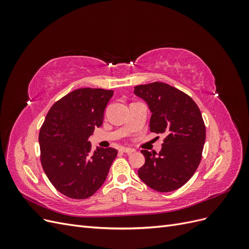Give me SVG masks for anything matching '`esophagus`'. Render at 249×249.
Returning a JSON list of instances; mask_svg holds the SVG:
<instances>
[{
    "mask_svg": "<svg viewBox=\"0 0 249 249\" xmlns=\"http://www.w3.org/2000/svg\"><path fill=\"white\" fill-rule=\"evenodd\" d=\"M119 152L120 153H123V154H126V155H131V154H133L135 150L134 149H132V148H122V149H119Z\"/></svg>",
    "mask_w": 249,
    "mask_h": 249,
    "instance_id": "obj_1",
    "label": "esophagus"
}]
</instances>
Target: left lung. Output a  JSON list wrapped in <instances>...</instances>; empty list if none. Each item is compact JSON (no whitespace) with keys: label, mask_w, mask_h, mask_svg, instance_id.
Wrapping results in <instances>:
<instances>
[{"label":"left lung","mask_w":249,"mask_h":249,"mask_svg":"<svg viewBox=\"0 0 249 249\" xmlns=\"http://www.w3.org/2000/svg\"><path fill=\"white\" fill-rule=\"evenodd\" d=\"M134 92L152 111L150 132L165 134L159 154L141 150L145 163L138 176L158 192L175 191L192 178L200 163L206 140L201 112L189 95L166 83L135 86Z\"/></svg>","instance_id":"1"}]
</instances>
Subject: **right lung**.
Segmentation results:
<instances>
[{"mask_svg":"<svg viewBox=\"0 0 249 249\" xmlns=\"http://www.w3.org/2000/svg\"><path fill=\"white\" fill-rule=\"evenodd\" d=\"M113 90L80 88L53 105L39 131L40 162L52 185L65 196L85 199L100 189L117 150L97 147L88 138L103 124Z\"/></svg>","mask_w":249,"mask_h":249,"instance_id":"1","label":"right lung"}]
</instances>
